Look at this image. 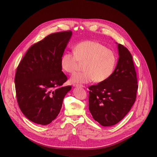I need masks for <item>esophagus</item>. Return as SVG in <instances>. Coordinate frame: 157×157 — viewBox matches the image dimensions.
I'll return each instance as SVG.
<instances>
[{"label": "esophagus", "instance_id": "34e87169", "mask_svg": "<svg viewBox=\"0 0 157 157\" xmlns=\"http://www.w3.org/2000/svg\"><path fill=\"white\" fill-rule=\"evenodd\" d=\"M74 87H81V88H84L85 86L83 85H73Z\"/></svg>", "mask_w": 157, "mask_h": 157}]
</instances>
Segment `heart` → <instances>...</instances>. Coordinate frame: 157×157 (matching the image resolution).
<instances>
[{
    "label": "heart",
    "instance_id": "heart-1",
    "mask_svg": "<svg viewBox=\"0 0 157 157\" xmlns=\"http://www.w3.org/2000/svg\"><path fill=\"white\" fill-rule=\"evenodd\" d=\"M86 62L84 72L74 73L70 78L74 85L88 83L95 80L100 83L112 75L117 65V56L103 44L92 40H86L77 44L74 48V53H65L61 58L62 69L72 73L77 69L78 62Z\"/></svg>",
    "mask_w": 157,
    "mask_h": 157
}]
</instances>
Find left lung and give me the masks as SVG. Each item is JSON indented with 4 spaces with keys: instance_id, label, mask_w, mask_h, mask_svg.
Returning <instances> with one entry per match:
<instances>
[{
    "instance_id": "obj_1",
    "label": "left lung",
    "mask_w": 157,
    "mask_h": 157,
    "mask_svg": "<svg viewBox=\"0 0 157 157\" xmlns=\"http://www.w3.org/2000/svg\"><path fill=\"white\" fill-rule=\"evenodd\" d=\"M118 60L108 79L90 86L89 110L102 126L117 124L135 102L138 85L132 56L128 49L118 44Z\"/></svg>"
}]
</instances>
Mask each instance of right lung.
<instances>
[{"label":"right lung","instance_id":"obj_1","mask_svg":"<svg viewBox=\"0 0 157 157\" xmlns=\"http://www.w3.org/2000/svg\"><path fill=\"white\" fill-rule=\"evenodd\" d=\"M71 31L56 32L32 45L16 69L14 83L20 108L29 120L46 125L59 114L71 86H61L67 78L61 58Z\"/></svg>","mask_w":157,"mask_h":157}]
</instances>
